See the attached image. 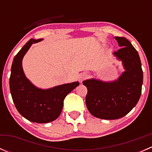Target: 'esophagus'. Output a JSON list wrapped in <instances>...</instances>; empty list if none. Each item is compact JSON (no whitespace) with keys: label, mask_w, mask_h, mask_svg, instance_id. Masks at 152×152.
<instances>
[{"label":"esophagus","mask_w":152,"mask_h":152,"mask_svg":"<svg viewBox=\"0 0 152 152\" xmlns=\"http://www.w3.org/2000/svg\"><path fill=\"white\" fill-rule=\"evenodd\" d=\"M87 77V73H85V72H84V73H80V74L79 75V76H78V78H79V81L80 82H82V81L85 80L86 78Z\"/></svg>","instance_id":"34e87169"}]
</instances>
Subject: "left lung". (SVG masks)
Wrapping results in <instances>:
<instances>
[{
	"mask_svg": "<svg viewBox=\"0 0 152 152\" xmlns=\"http://www.w3.org/2000/svg\"><path fill=\"white\" fill-rule=\"evenodd\" d=\"M115 38L121 48L114 54L123 62L125 72L113 82L96 79L83 82L87 88L85 102L89 112L106 120L125 116L137 104L142 91V70L138 53L128 39Z\"/></svg>",
	"mask_w": 152,
	"mask_h": 152,
	"instance_id": "left-lung-1",
	"label": "left lung"
}]
</instances>
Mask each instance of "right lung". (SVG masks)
Instances as JSON below:
<instances>
[{"label":"right lung","instance_id":"obj_1","mask_svg":"<svg viewBox=\"0 0 152 152\" xmlns=\"http://www.w3.org/2000/svg\"><path fill=\"white\" fill-rule=\"evenodd\" d=\"M39 41L41 39H31L15 56L11 69L10 87L14 104L20 114L30 121L44 124L59 117L65 98L79 83L76 82L41 90L29 82L23 70L22 59L31 45Z\"/></svg>","mask_w":152,"mask_h":152}]
</instances>
